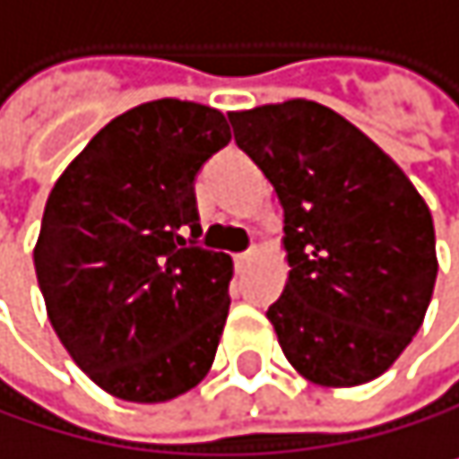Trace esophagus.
Returning a JSON list of instances; mask_svg holds the SVG:
<instances>
[{
    "instance_id": "1",
    "label": "esophagus",
    "mask_w": 459,
    "mask_h": 459,
    "mask_svg": "<svg viewBox=\"0 0 459 459\" xmlns=\"http://www.w3.org/2000/svg\"><path fill=\"white\" fill-rule=\"evenodd\" d=\"M251 257H255V248H251V251H243V255H238V257H235V265H238V271H243V268L251 263Z\"/></svg>"
}]
</instances>
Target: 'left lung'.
Segmentation results:
<instances>
[{"label": "left lung", "mask_w": 459, "mask_h": 459, "mask_svg": "<svg viewBox=\"0 0 459 459\" xmlns=\"http://www.w3.org/2000/svg\"><path fill=\"white\" fill-rule=\"evenodd\" d=\"M284 211L287 284L268 320L298 375L380 377L424 323L438 257L427 202L367 134L315 100L230 111Z\"/></svg>", "instance_id": "1"}]
</instances>
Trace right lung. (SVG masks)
I'll use <instances>...</instances> for the list:
<instances>
[{"instance_id": "right-lung-1", "label": "right lung", "mask_w": 459, "mask_h": 459, "mask_svg": "<svg viewBox=\"0 0 459 459\" xmlns=\"http://www.w3.org/2000/svg\"><path fill=\"white\" fill-rule=\"evenodd\" d=\"M230 142L219 108L161 98L103 126L54 183L35 273L87 377L126 403H167L211 372L232 260L194 246V178Z\"/></svg>"}]
</instances>
